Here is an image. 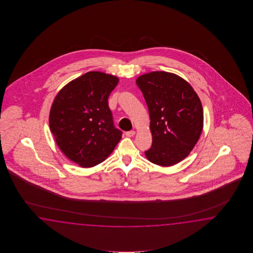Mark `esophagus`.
<instances>
[{
    "label": "esophagus",
    "instance_id": "1",
    "mask_svg": "<svg viewBox=\"0 0 253 253\" xmlns=\"http://www.w3.org/2000/svg\"><path fill=\"white\" fill-rule=\"evenodd\" d=\"M134 134H135V131H134V130L126 132V135L128 136V137H132V136H134Z\"/></svg>",
    "mask_w": 253,
    "mask_h": 253
}]
</instances>
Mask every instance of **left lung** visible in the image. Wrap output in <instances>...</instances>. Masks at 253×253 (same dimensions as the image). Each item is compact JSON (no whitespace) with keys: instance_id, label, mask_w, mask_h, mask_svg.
<instances>
[{"instance_id":"left-lung-1","label":"left lung","mask_w":253,"mask_h":253,"mask_svg":"<svg viewBox=\"0 0 253 253\" xmlns=\"http://www.w3.org/2000/svg\"><path fill=\"white\" fill-rule=\"evenodd\" d=\"M150 117L153 143L145 155L151 163L172 167L189 156L204 128L202 102L180 76L152 71L136 79Z\"/></svg>"}]
</instances>
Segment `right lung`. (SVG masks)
I'll return each instance as SVG.
<instances>
[{"label": "right lung", "instance_id": "right-lung-1", "mask_svg": "<svg viewBox=\"0 0 253 253\" xmlns=\"http://www.w3.org/2000/svg\"><path fill=\"white\" fill-rule=\"evenodd\" d=\"M119 81L116 76L89 71L66 84L54 98L49 128L61 152L81 167L105 161L122 138L108 103Z\"/></svg>", "mask_w": 253, "mask_h": 253}]
</instances>
